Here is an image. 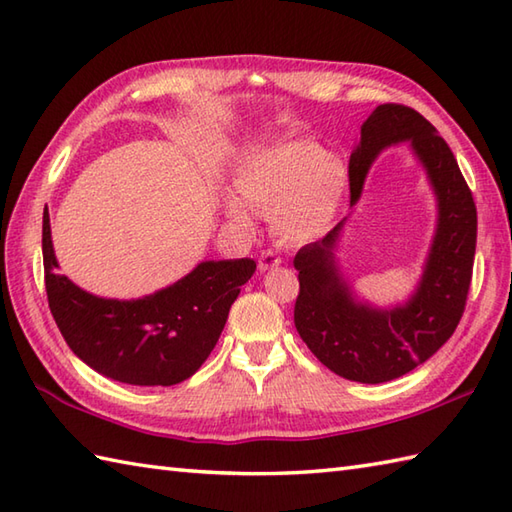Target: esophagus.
<instances>
[{"label": "esophagus", "instance_id": "esophagus-1", "mask_svg": "<svg viewBox=\"0 0 512 512\" xmlns=\"http://www.w3.org/2000/svg\"><path fill=\"white\" fill-rule=\"evenodd\" d=\"M279 266H281V257L277 253H273V250H264V253L259 255V270H262V273L279 268Z\"/></svg>", "mask_w": 512, "mask_h": 512}]
</instances>
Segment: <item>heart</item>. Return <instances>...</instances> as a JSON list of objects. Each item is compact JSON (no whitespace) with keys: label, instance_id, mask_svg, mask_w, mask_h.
I'll use <instances>...</instances> for the list:
<instances>
[{"label":"heart","instance_id":"heart-1","mask_svg":"<svg viewBox=\"0 0 512 512\" xmlns=\"http://www.w3.org/2000/svg\"><path fill=\"white\" fill-rule=\"evenodd\" d=\"M345 167L314 143H281L244 156L233 171L235 193L224 213L248 226L255 209L270 213L275 233L288 244H308L330 231L345 193Z\"/></svg>","mask_w":512,"mask_h":512}]
</instances>
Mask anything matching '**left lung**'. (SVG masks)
Returning a JSON list of instances; mask_svg holds the SVG:
<instances>
[{
  "label": "left lung",
  "mask_w": 512,
  "mask_h": 512,
  "mask_svg": "<svg viewBox=\"0 0 512 512\" xmlns=\"http://www.w3.org/2000/svg\"><path fill=\"white\" fill-rule=\"evenodd\" d=\"M409 143L438 202L436 235L413 295L394 308L361 301L336 262L345 220L295 257L297 332L319 361L356 383H387L409 374L451 339L469 295L477 211L453 151L427 118L405 105H378L361 125L350 156V206L361 200L372 162Z\"/></svg>",
  "instance_id": "8db88e82"
}]
</instances>
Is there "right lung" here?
I'll return each instance as SVG.
<instances>
[{"instance_id":"add662e5","label":"right lung","mask_w":512,"mask_h":512,"mask_svg":"<svg viewBox=\"0 0 512 512\" xmlns=\"http://www.w3.org/2000/svg\"><path fill=\"white\" fill-rule=\"evenodd\" d=\"M43 270L54 321L94 372L138 387L178 385L198 372L220 339L253 259L202 262L187 277L140 299H105L59 273L43 211Z\"/></svg>"}]
</instances>
